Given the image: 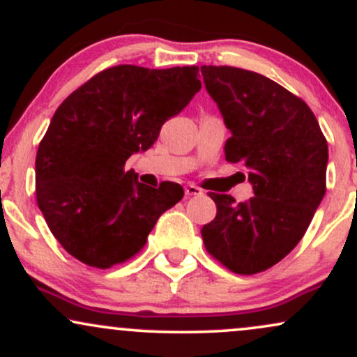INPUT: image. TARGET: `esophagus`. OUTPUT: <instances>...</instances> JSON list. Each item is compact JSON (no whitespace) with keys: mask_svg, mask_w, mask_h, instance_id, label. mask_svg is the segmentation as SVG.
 <instances>
[{"mask_svg":"<svg viewBox=\"0 0 357 357\" xmlns=\"http://www.w3.org/2000/svg\"><path fill=\"white\" fill-rule=\"evenodd\" d=\"M184 191H186L188 196H199V195H203L202 188L195 186V184H188L186 190H184Z\"/></svg>","mask_w":357,"mask_h":357,"instance_id":"1","label":"esophagus"}]
</instances>
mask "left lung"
I'll return each mask as SVG.
<instances>
[{
  "mask_svg": "<svg viewBox=\"0 0 357 357\" xmlns=\"http://www.w3.org/2000/svg\"><path fill=\"white\" fill-rule=\"evenodd\" d=\"M202 73L231 132L227 161L247 167L255 195L235 203L211 192L218 211L202 236L225 267L252 275L289 255L309 228L326 195L327 141L309 105L277 82L235 67Z\"/></svg>",
  "mask_w": 357,
  "mask_h": 357,
  "instance_id": "left-lung-1",
  "label": "left lung"
}]
</instances>
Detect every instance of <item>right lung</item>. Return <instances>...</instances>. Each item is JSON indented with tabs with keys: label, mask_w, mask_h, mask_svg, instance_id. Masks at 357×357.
Returning a JSON list of instances; mask_svg holds the SVG:
<instances>
[{
	"label": "right lung",
	"mask_w": 357,
	"mask_h": 357,
	"mask_svg": "<svg viewBox=\"0 0 357 357\" xmlns=\"http://www.w3.org/2000/svg\"><path fill=\"white\" fill-rule=\"evenodd\" d=\"M198 77L195 65H119L85 82L53 114L36 153V202L53 236L82 264L109 268L134 257L159 216L181 202L178 183L146 186L124 166L190 104L202 89Z\"/></svg>",
	"instance_id": "add662e5"
}]
</instances>
